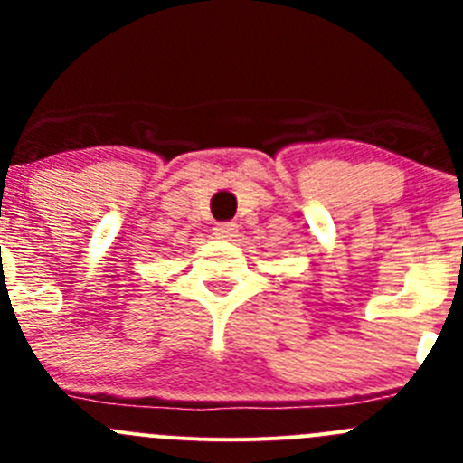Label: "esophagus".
Masks as SVG:
<instances>
[{"label":"esophagus","instance_id":"obj_1","mask_svg":"<svg viewBox=\"0 0 463 463\" xmlns=\"http://www.w3.org/2000/svg\"><path fill=\"white\" fill-rule=\"evenodd\" d=\"M214 237H219V240H235L237 223H232V222L217 223V226H214Z\"/></svg>","mask_w":463,"mask_h":463}]
</instances>
